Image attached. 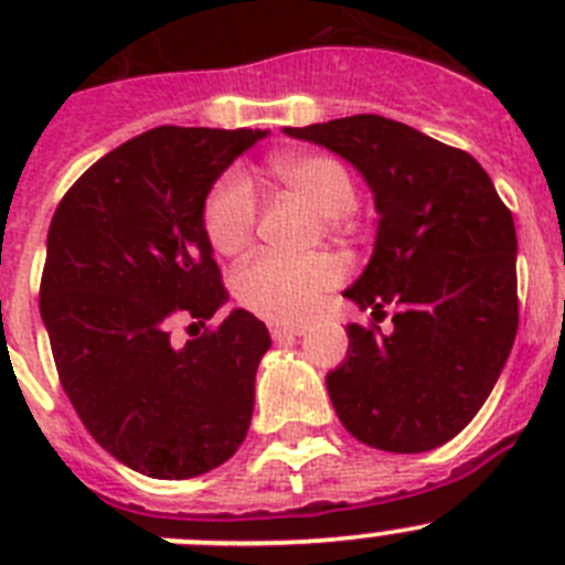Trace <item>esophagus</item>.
Segmentation results:
<instances>
[{
	"label": "esophagus",
	"instance_id": "esophagus-1",
	"mask_svg": "<svg viewBox=\"0 0 565 565\" xmlns=\"http://www.w3.org/2000/svg\"><path fill=\"white\" fill-rule=\"evenodd\" d=\"M268 328H271L274 342H288V339L302 337V333H306V328L302 326H288V322H271Z\"/></svg>",
	"mask_w": 565,
	"mask_h": 565
}]
</instances>
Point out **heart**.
I'll list each match as a JSON object with an SVG mask.
<instances>
[{"instance_id":"heart-1","label":"heart","mask_w":565,"mask_h":565,"mask_svg":"<svg viewBox=\"0 0 565 565\" xmlns=\"http://www.w3.org/2000/svg\"><path fill=\"white\" fill-rule=\"evenodd\" d=\"M271 172L322 217H342L356 203L351 172L328 154H286L271 163ZM203 228L221 254H239L252 243L257 228V198L243 174L232 172L214 183L203 206ZM337 282L339 263L328 254L302 259L259 254L239 266L234 291L243 306L268 319H306L317 311L322 294Z\"/></svg>"}]
</instances>
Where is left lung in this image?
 I'll use <instances>...</instances> for the list:
<instances>
[{
    "mask_svg": "<svg viewBox=\"0 0 565 565\" xmlns=\"http://www.w3.org/2000/svg\"><path fill=\"white\" fill-rule=\"evenodd\" d=\"M331 149L371 186V263L344 297L393 308V331L348 326L326 376L344 430L387 452H427L472 422L518 333V237L481 163L384 115L282 129Z\"/></svg>",
    "mask_w": 565,
    "mask_h": 565,
    "instance_id": "1",
    "label": "left lung"
}]
</instances>
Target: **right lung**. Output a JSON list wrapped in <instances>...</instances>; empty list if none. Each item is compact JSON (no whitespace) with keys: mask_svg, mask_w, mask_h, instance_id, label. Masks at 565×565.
<instances>
[{"mask_svg":"<svg viewBox=\"0 0 565 565\" xmlns=\"http://www.w3.org/2000/svg\"><path fill=\"white\" fill-rule=\"evenodd\" d=\"M266 135L154 127L93 163L50 221L39 311L58 379L89 436L141 476H203L252 424L268 328L234 308L181 348L169 337L228 299L203 206Z\"/></svg>","mask_w":565,"mask_h":565,"instance_id":"1","label":"right lung"}]
</instances>
